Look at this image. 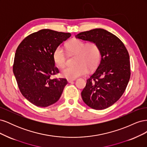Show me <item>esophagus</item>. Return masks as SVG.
<instances>
[{"label": "esophagus", "mask_w": 147, "mask_h": 147, "mask_svg": "<svg viewBox=\"0 0 147 147\" xmlns=\"http://www.w3.org/2000/svg\"><path fill=\"white\" fill-rule=\"evenodd\" d=\"M75 79H67V82H69V83H70V82H73V81H74Z\"/></svg>", "instance_id": "34e87169"}]
</instances>
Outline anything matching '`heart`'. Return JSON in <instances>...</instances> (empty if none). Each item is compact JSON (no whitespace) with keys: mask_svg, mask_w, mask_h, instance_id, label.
<instances>
[{"mask_svg":"<svg viewBox=\"0 0 147 147\" xmlns=\"http://www.w3.org/2000/svg\"><path fill=\"white\" fill-rule=\"evenodd\" d=\"M67 50L69 54L76 55L74 66L66 67L61 70V75L67 79H75L86 75L89 69L93 70L98 65L101 57L99 46L95 42L86 43L78 38H72L66 43ZM53 58L58 67L66 64L67 56L64 50L57 47L53 52Z\"/></svg>","mask_w":147,"mask_h":147,"instance_id":"heart-1","label":"heart"}]
</instances>
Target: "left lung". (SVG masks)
Instances as JSON below:
<instances>
[{"mask_svg": "<svg viewBox=\"0 0 147 147\" xmlns=\"http://www.w3.org/2000/svg\"><path fill=\"white\" fill-rule=\"evenodd\" d=\"M77 38L95 42L99 46L101 60L86 80L81 94L87 105L103 110L115 104L125 91L131 77L129 55L116 35L103 29L79 33Z\"/></svg>", "mask_w": 147, "mask_h": 147, "instance_id": "8db88e82", "label": "left lung"}]
</instances>
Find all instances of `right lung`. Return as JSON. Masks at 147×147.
I'll list each match as a JSON object with an SVG mask.
<instances>
[{
	"label": "right lung",
	"instance_id": "obj_1",
	"mask_svg": "<svg viewBox=\"0 0 147 147\" xmlns=\"http://www.w3.org/2000/svg\"><path fill=\"white\" fill-rule=\"evenodd\" d=\"M70 33L42 29L29 35L18 47L13 71L21 94L37 107H46L59 100L65 78H51L59 73L53 54Z\"/></svg>",
	"mask_w": 147,
	"mask_h": 147
}]
</instances>
